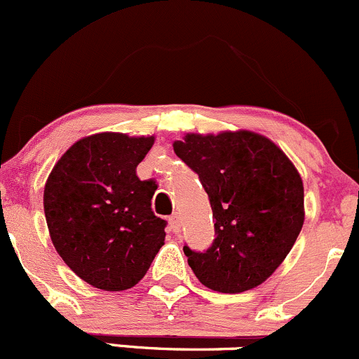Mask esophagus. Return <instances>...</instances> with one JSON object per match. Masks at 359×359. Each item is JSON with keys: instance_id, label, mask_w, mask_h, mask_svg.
Returning a JSON list of instances; mask_svg holds the SVG:
<instances>
[{"instance_id": "obj_1", "label": "esophagus", "mask_w": 359, "mask_h": 359, "mask_svg": "<svg viewBox=\"0 0 359 359\" xmlns=\"http://www.w3.org/2000/svg\"><path fill=\"white\" fill-rule=\"evenodd\" d=\"M169 229H171L172 233H175V234H178V233H180L181 224H180V217H178V214H175V215H171V217H169Z\"/></svg>"}]
</instances>
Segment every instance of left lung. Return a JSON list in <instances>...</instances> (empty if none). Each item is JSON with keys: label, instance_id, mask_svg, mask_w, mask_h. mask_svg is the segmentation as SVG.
I'll return each mask as SVG.
<instances>
[{"label": "left lung", "instance_id": "8db88e82", "mask_svg": "<svg viewBox=\"0 0 359 359\" xmlns=\"http://www.w3.org/2000/svg\"><path fill=\"white\" fill-rule=\"evenodd\" d=\"M209 195L215 240L207 252L184 246L196 279L212 291L243 292L269 279L304 222L303 180L264 135L187 133L172 144Z\"/></svg>", "mask_w": 359, "mask_h": 359}]
</instances>
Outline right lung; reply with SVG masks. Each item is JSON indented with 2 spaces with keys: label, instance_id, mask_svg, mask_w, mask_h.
I'll return each mask as SVG.
<instances>
[{
  "label": "right lung",
  "instance_id": "obj_1",
  "mask_svg": "<svg viewBox=\"0 0 359 359\" xmlns=\"http://www.w3.org/2000/svg\"><path fill=\"white\" fill-rule=\"evenodd\" d=\"M154 140L88 135L61 156L46 181L44 214L57 255L102 291L138 284L164 245L165 221L150 209L157 187L137 176Z\"/></svg>",
  "mask_w": 359,
  "mask_h": 359
}]
</instances>
